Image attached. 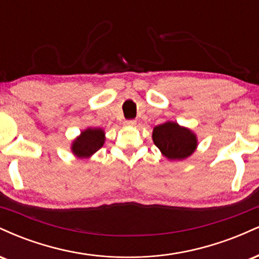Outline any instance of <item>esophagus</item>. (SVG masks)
Here are the masks:
<instances>
[{"instance_id":"esophagus-1","label":"esophagus","mask_w":259,"mask_h":259,"mask_svg":"<svg viewBox=\"0 0 259 259\" xmlns=\"http://www.w3.org/2000/svg\"><path fill=\"white\" fill-rule=\"evenodd\" d=\"M124 124H125L126 126H134L136 124V120L135 119H127L124 121Z\"/></svg>"}]
</instances>
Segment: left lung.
<instances>
[{"mask_svg":"<svg viewBox=\"0 0 259 259\" xmlns=\"http://www.w3.org/2000/svg\"><path fill=\"white\" fill-rule=\"evenodd\" d=\"M152 139L160 152L169 159L186 158L197 146L195 134L173 121H167L154 127Z\"/></svg>","mask_w":259,"mask_h":259,"instance_id":"1","label":"left lung"}]
</instances>
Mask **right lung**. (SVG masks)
I'll return each instance as SVG.
<instances>
[{"instance_id":"add662e5","label":"right lung","mask_w":259,"mask_h":259,"mask_svg":"<svg viewBox=\"0 0 259 259\" xmlns=\"http://www.w3.org/2000/svg\"><path fill=\"white\" fill-rule=\"evenodd\" d=\"M105 142V133L101 129H88L81 133L75 141L73 142L72 151L80 158L90 157L96 151L103 146Z\"/></svg>"}]
</instances>
